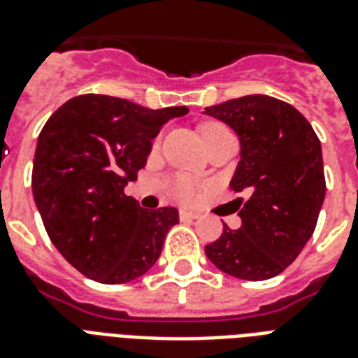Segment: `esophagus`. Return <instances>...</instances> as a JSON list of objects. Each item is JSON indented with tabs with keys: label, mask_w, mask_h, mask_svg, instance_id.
Instances as JSON below:
<instances>
[{
	"label": "esophagus",
	"mask_w": 358,
	"mask_h": 358,
	"mask_svg": "<svg viewBox=\"0 0 358 358\" xmlns=\"http://www.w3.org/2000/svg\"><path fill=\"white\" fill-rule=\"evenodd\" d=\"M200 215L194 213V211H187V209H181L179 211V219L181 220H187V219H198Z\"/></svg>",
	"instance_id": "esophagus-1"
}]
</instances>
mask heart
I'll return each mask as SVG.
<instances>
[{
    "label": "heart",
    "instance_id": "1",
    "mask_svg": "<svg viewBox=\"0 0 358 358\" xmlns=\"http://www.w3.org/2000/svg\"><path fill=\"white\" fill-rule=\"evenodd\" d=\"M219 128H224V126L219 124V122H206V124L200 128L201 138H203V136H208L209 131L219 130ZM169 190H171V194L176 196L177 200H181V201H192L196 196H198V185H196L190 177H185V176L173 177L171 182H169Z\"/></svg>",
    "mask_w": 358,
    "mask_h": 358
}]
</instances>
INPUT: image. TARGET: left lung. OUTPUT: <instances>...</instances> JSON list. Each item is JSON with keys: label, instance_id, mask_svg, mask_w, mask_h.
I'll return each instance as SVG.
<instances>
[{"label": "left lung", "instance_id": "left-lung-1", "mask_svg": "<svg viewBox=\"0 0 358 358\" xmlns=\"http://www.w3.org/2000/svg\"><path fill=\"white\" fill-rule=\"evenodd\" d=\"M241 143L230 187L240 198L241 227L224 224L206 255L220 271L247 281L279 275L294 262L317 227L324 200L321 141L302 113L278 98L252 94L206 107Z\"/></svg>", "mask_w": 358, "mask_h": 358}]
</instances>
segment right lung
Masks as SVG:
<instances>
[{"instance_id":"add662e5","label":"right lung","mask_w":358,"mask_h":358,"mask_svg":"<svg viewBox=\"0 0 358 358\" xmlns=\"http://www.w3.org/2000/svg\"><path fill=\"white\" fill-rule=\"evenodd\" d=\"M189 109H149L103 94L58 107L37 139L31 189L48 238L64 259L99 283H128L155 266L176 208L143 209L124 194L152 139Z\"/></svg>"}]
</instances>
